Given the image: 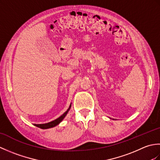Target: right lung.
I'll return each mask as SVG.
<instances>
[{
	"label": "right lung",
	"mask_w": 160,
	"mask_h": 160,
	"mask_svg": "<svg viewBox=\"0 0 160 160\" xmlns=\"http://www.w3.org/2000/svg\"><path fill=\"white\" fill-rule=\"evenodd\" d=\"M71 107V103L70 104V106L69 108H68V109L65 112H64V113L62 115H61V116H60L58 118L56 119L55 120H53L52 122H48V123H45V124H33V125L36 126V127H37L42 128V129H47V128H53L54 127H56V126L58 125L60 122L63 120V119L65 118L67 113L70 110Z\"/></svg>",
	"instance_id": "obj_1"
}]
</instances>
